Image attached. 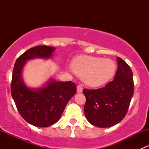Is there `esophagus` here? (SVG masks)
Here are the masks:
<instances>
[{
  "instance_id": "1",
  "label": "esophagus",
  "mask_w": 149,
  "mask_h": 149,
  "mask_svg": "<svg viewBox=\"0 0 149 149\" xmlns=\"http://www.w3.org/2000/svg\"><path fill=\"white\" fill-rule=\"evenodd\" d=\"M83 91V87L79 85L77 86V92L78 93H81Z\"/></svg>"
}]
</instances>
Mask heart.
<instances>
[{"label": "heart", "mask_w": 149, "mask_h": 149, "mask_svg": "<svg viewBox=\"0 0 149 149\" xmlns=\"http://www.w3.org/2000/svg\"><path fill=\"white\" fill-rule=\"evenodd\" d=\"M71 68L77 76L83 79L84 83L91 87L107 84L116 72V64L112 60L86 55L73 60Z\"/></svg>", "instance_id": "heart-1"}]
</instances>
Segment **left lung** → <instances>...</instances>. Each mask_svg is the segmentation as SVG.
<instances>
[{"label":"left lung","instance_id":"obj_1","mask_svg":"<svg viewBox=\"0 0 149 149\" xmlns=\"http://www.w3.org/2000/svg\"><path fill=\"white\" fill-rule=\"evenodd\" d=\"M115 79L102 88L84 89L86 104L84 113L91 125L109 127L125 118L133 95V72L130 66L118 57Z\"/></svg>","mask_w":149,"mask_h":149}]
</instances>
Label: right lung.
I'll list each match as a JSON object with an SVG mask.
<instances>
[{"instance_id": "1", "label": "right lung", "mask_w": 149, "mask_h": 149, "mask_svg": "<svg viewBox=\"0 0 149 149\" xmlns=\"http://www.w3.org/2000/svg\"><path fill=\"white\" fill-rule=\"evenodd\" d=\"M55 48L40 45L30 48L18 58L12 74L11 96L21 116L36 127H49L57 123L66 104L76 93V84L50 79L40 88H29L24 84L22 70L26 61L35 58L49 59Z\"/></svg>"}]
</instances>
